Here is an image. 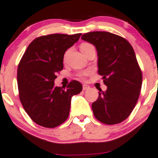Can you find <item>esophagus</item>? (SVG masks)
<instances>
[{"mask_svg":"<svg viewBox=\"0 0 158 158\" xmlns=\"http://www.w3.org/2000/svg\"><path fill=\"white\" fill-rule=\"evenodd\" d=\"M90 88V87L88 85H85V84H84L82 85V89L84 90V91H85V90H88V89H89Z\"/></svg>","mask_w":158,"mask_h":158,"instance_id":"obj_1","label":"esophagus"}]
</instances>
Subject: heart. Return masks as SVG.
I'll return each instance as SVG.
<instances>
[{"mask_svg": "<svg viewBox=\"0 0 158 158\" xmlns=\"http://www.w3.org/2000/svg\"><path fill=\"white\" fill-rule=\"evenodd\" d=\"M94 48V46L92 44H91V43H89L85 42V43H81V45H80V49H81V51L82 52H85L88 51V49H90V48ZM67 55H68V51L66 52L65 54H64V59L66 58H67ZM89 73L90 72L88 70L82 71V72L79 73L78 74V76H79L80 78H82V79H84V78L86 76H88V74H89Z\"/></svg>", "mask_w": 158, "mask_h": 158, "instance_id": "b5f03b06", "label": "heart"}]
</instances>
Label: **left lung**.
I'll return each mask as SVG.
<instances>
[{"label":"left lung","instance_id":"left-lung-1","mask_svg":"<svg viewBox=\"0 0 158 158\" xmlns=\"http://www.w3.org/2000/svg\"><path fill=\"white\" fill-rule=\"evenodd\" d=\"M82 40L96 47L98 73L107 86L92 103L94 115L103 124L121 123L132 112L142 88L143 73L134 50L126 39L106 31L87 33Z\"/></svg>","mask_w":158,"mask_h":158}]
</instances>
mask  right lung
Here are the masks:
<instances>
[{
  "instance_id": "add662e5",
  "label": "right lung",
  "mask_w": 158,
  "mask_h": 158,
  "mask_svg": "<svg viewBox=\"0 0 158 158\" xmlns=\"http://www.w3.org/2000/svg\"><path fill=\"white\" fill-rule=\"evenodd\" d=\"M82 34H54L36 38L27 46L18 66L19 94L33 121L44 127H58L70 113L71 98L82 90L78 81L55 87L57 73L63 70L64 55Z\"/></svg>"
}]
</instances>
